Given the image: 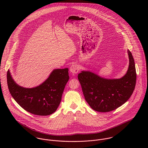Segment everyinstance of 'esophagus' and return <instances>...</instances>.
Returning a JSON list of instances; mask_svg holds the SVG:
<instances>
[{
	"label": "esophagus",
	"instance_id": "obj_1",
	"mask_svg": "<svg viewBox=\"0 0 148 148\" xmlns=\"http://www.w3.org/2000/svg\"><path fill=\"white\" fill-rule=\"evenodd\" d=\"M80 69V67L78 64H73L70 66V71L72 73H77Z\"/></svg>",
	"mask_w": 148,
	"mask_h": 148
}]
</instances>
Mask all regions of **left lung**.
I'll list each match as a JSON object with an SVG mask.
<instances>
[{"label": "left lung", "mask_w": 148, "mask_h": 148, "mask_svg": "<svg viewBox=\"0 0 148 148\" xmlns=\"http://www.w3.org/2000/svg\"><path fill=\"white\" fill-rule=\"evenodd\" d=\"M129 65L127 73L120 79H108L90 71H82L78 79L86 101L95 110L108 112L124 104L130 97L136 83L134 60L127 50Z\"/></svg>", "instance_id": "1"}]
</instances>
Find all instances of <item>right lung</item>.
Here are the masks:
<instances>
[{"instance_id": "add662e5", "label": "right lung", "mask_w": 148, "mask_h": 148, "mask_svg": "<svg viewBox=\"0 0 148 148\" xmlns=\"http://www.w3.org/2000/svg\"><path fill=\"white\" fill-rule=\"evenodd\" d=\"M69 79L68 68L56 69L42 84L25 88L14 82L9 70L7 73L8 89L14 99L26 111L39 116H48L57 110Z\"/></svg>"}]
</instances>
